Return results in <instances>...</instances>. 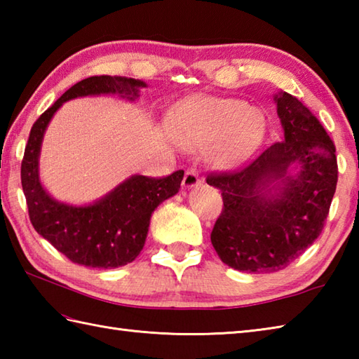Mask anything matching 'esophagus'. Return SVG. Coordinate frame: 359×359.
<instances>
[{
	"mask_svg": "<svg viewBox=\"0 0 359 359\" xmlns=\"http://www.w3.org/2000/svg\"><path fill=\"white\" fill-rule=\"evenodd\" d=\"M201 182H202V179H201L199 172H197L196 170H188L184 175V180H182V185H184V188L191 189V188H196L197 185H201Z\"/></svg>",
	"mask_w": 359,
	"mask_h": 359,
	"instance_id": "34e87169",
	"label": "esophagus"
}]
</instances>
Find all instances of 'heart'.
Wrapping results in <instances>:
<instances>
[{"instance_id": "b5f03b06", "label": "heart", "mask_w": 359, "mask_h": 359, "mask_svg": "<svg viewBox=\"0 0 359 359\" xmlns=\"http://www.w3.org/2000/svg\"><path fill=\"white\" fill-rule=\"evenodd\" d=\"M170 131L179 147L211 149L219 166H236L261 147L266 133L265 114L239 98L207 97L187 106L171 120Z\"/></svg>"}]
</instances>
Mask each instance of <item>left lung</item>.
<instances>
[{
    "mask_svg": "<svg viewBox=\"0 0 359 359\" xmlns=\"http://www.w3.org/2000/svg\"><path fill=\"white\" fill-rule=\"evenodd\" d=\"M284 140L233 172L211 174L224 210L211 231L220 261L245 273H273L321 234L338 182L334 144L296 97L273 95Z\"/></svg>",
    "mask_w": 359,
    "mask_h": 359,
    "instance_id": "8db88e82",
    "label": "left lung"
}]
</instances>
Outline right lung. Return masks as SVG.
<instances>
[{"mask_svg":"<svg viewBox=\"0 0 359 359\" xmlns=\"http://www.w3.org/2000/svg\"><path fill=\"white\" fill-rule=\"evenodd\" d=\"M147 83L118 75H97L79 81L44 111L30 129L21 163V185L29 217L36 233L74 264L93 269H117L133 262L143 250L151 215L179 193L184 171L163 179L134 174L108 194L88 205L60 202L40 179L41 143L49 121L63 103L79 97L117 94L134 102Z\"/></svg>","mask_w":359,"mask_h":359,"instance_id":"add662e5","label":"right lung"}]
</instances>
